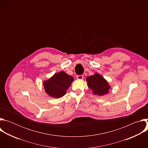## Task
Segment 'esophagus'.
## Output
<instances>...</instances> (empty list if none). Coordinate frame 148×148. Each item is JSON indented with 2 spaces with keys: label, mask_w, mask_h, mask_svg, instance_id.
Returning <instances> with one entry per match:
<instances>
[{
  "label": "esophagus",
  "mask_w": 148,
  "mask_h": 148,
  "mask_svg": "<svg viewBox=\"0 0 148 148\" xmlns=\"http://www.w3.org/2000/svg\"><path fill=\"white\" fill-rule=\"evenodd\" d=\"M83 78H84V77L82 75H78L77 76V78L78 79H83Z\"/></svg>",
  "instance_id": "obj_1"
}]
</instances>
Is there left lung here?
<instances>
[{
	"instance_id": "8db88e82",
	"label": "left lung",
	"mask_w": 148,
	"mask_h": 148,
	"mask_svg": "<svg viewBox=\"0 0 148 148\" xmlns=\"http://www.w3.org/2000/svg\"><path fill=\"white\" fill-rule=\"evenodd\" d=\"M88 86L92 90L94 94L103 95L109 92L110 86L107 81L99 74H95L87 78Z\"/></svg>"
}]
</instances>
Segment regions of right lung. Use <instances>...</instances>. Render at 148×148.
I'll list each match as a JSON object with an SVG mask.
<instances>
[{
	"label": "right lung",
	"instance_id": "right-lung-1",
	"mask_svg": "<svg viewBox=\"0 0 148 148\" xmlns=\"http://www.w3.org/2000/svg\"><path fill=\"white\" fill-rule=\"evenodd\" d=\"M73 79L72 76L64 71H60L43 82L44 88L50 97L61 98L66 94Z\"/></svg>",
	"mask_w": 148,
	"mask_h": 148
}]
</instances>
